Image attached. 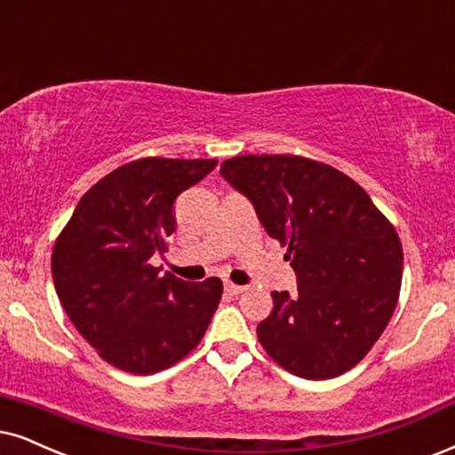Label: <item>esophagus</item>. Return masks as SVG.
I'll use <instances>...</instances> for the list:
<instances>
[{"mask_svg": "<svg viewBox=\"0 0 455 455\" xmlns=\"http://www.w3.org/2000/svg\"><path fill=\"white\" fill-rule=\"evenodd\" d=\"M245 290H247L245 285L231 283V281H227V283H224V291H228V294H231V296H239V294H243Z\"/></svg>", "mask_w": 455, "mask_h": 455, "instance_id": "esophagus-1", "label": "esophagus"}]
</instances>
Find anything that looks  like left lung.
<instances>
[{
    "label": "left lung",
    "instance_id": "left-lung-1",
    "mask_svg": "<svg viewBox=\"0 0 455 455\" xmlns=\"http://www.w3.org/2000/svg\"><path fill=\"white\" fill-rule=\"evenodd\" d=\"M220 174L254 204L264 231L287 247L298 291H273L256 327L270 359L294 376H342L393 317L403 247L353 178L300 155H239Z\"/></svg>",
    "mask_w": 455,
    "mask_h": 455
}]
</instances>
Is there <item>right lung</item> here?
<instances>
[{"label":"right lung","mask_w":455,"mask_h":455,"mask_svg":"<svg viewBox=\"0 0 455 455\" xmlns=\"http://www.w3.org/2000/svg\"><path fill=\"white\" fill-rule=\"evenodd\" d=\"M216 159L142 157L100 178L79 199L52 250L62 308L100 359L151 376L204 338L222 281L187 283L161 275L153 254L168 250L174 201L216 168Z\"/></svg>","instance_id":"right-lung-1"}]
</instances>
